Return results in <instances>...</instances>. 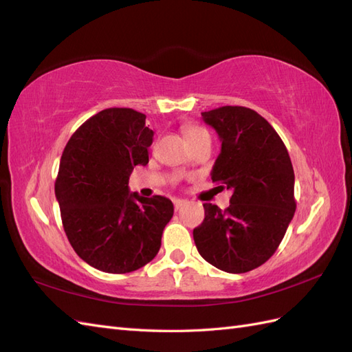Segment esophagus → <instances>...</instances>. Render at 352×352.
<instances>
[{"instance_id":"esophagus-1","label":"esophagus","mask_w":352,"mask_h":352,"mask_svg":"<svg viewBox=\"0 0 352 352\" xmlns=\"http://www.w3.org/2000/svg\"><path fill=\"white\" fill-rule=\"evenodd\" d=\"M173 204H175V210H180V208L186 206V201L176 198V199H173Z\"/></svg>"}]
</instances>
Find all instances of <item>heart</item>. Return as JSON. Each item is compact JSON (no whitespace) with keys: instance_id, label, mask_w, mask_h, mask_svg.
Instances as JSON below:
<instances>
[{"instance_id":"b5f03b06","label":"heart","mask_w":352,"mask_h":352,"mask_svg":"<svg viewBox=\"0 0 352 352\" xmlns=\"http://www.w3.org/2000/svg\"><path fill=\"white\" fill-rule=\"evenodd\" d=\"M184 135L186 138V141L190 142L197 140V138L202 136V135H208V132L204 129V127L201 126H195V124H189V126H185L184 127Z\"/></svg>"}]
</instances>
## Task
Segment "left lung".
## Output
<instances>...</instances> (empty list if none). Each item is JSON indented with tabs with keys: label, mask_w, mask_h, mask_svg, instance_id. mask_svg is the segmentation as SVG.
<instances>
[{
	"label": "left lung",
	"mask_w": 352,
	"mask_h": 352,
	"mask_svg": "<svg viewBox=\"0 0 352 352\" xmlns=\"http://www.w3.org/2000/svg\"><path fill=\"white\" fill-rule=\"evenodd\" d=\"M201 116L221 141L211 179L232 197L226 210L206 202L194 241L214 267L247 273L276 252L294 217V167L280 136L257 111L225 105Z\"/></svg>",
	"instance_id": "1"
}]
</instances>
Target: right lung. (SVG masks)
<instances>
[{
  "label": "right lung",
  "mask_w": 352,
  "mask_h": 352,
  "mask_svg": "<svg viewBox=\"0 0 352 352\" xmlns=\"http://www.w3.org/2000/svg\"><path fill=\"white\" fill-rule=\"evenodd\" d=\"M146 116L105 109L72 135L60 160L56 197L73 250L105 273H131L150 263L173 217L172 201L129 192L135 166L148 163L154 132Z\"/></svg>",
  "instance_id": "add662e5"
}]
</instances>
